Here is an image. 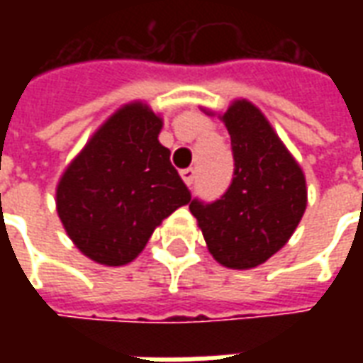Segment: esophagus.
Listing matches in <instances>:
<instances>
[{"label": "esophagus", "instance_id": "esophagus-1", "mask_svg": "<svg viewBox=\"0 0 363 363\" xmlns=\"http://www.w3.org/2000/svg\"><path fill=\"white\" fill-rule=\"evenodd\" d=\"M194 174H196V171H194V169H184V171H181L182 181H184V184H186V186H192V182H194Z\"/></svg>", "mask_w": 363, "mask_h": 363}]
</instances>
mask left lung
<instances>
[{
	"mask_svg": "<svg viewBox=\"0 0 363 363\" xmlns=\"http://www.w3.org/2000/svg\"><path fill=\"white\" fill-rule=\"evenodd\" d=\"M235 159L228 192L212 204L192 200L190 212L221 267L249 270L288 243L307 208L305 174L272 124L247 99L220 114Z\"/></svg>",
	"mask_w": 363,
	"mask_h": 363,
	"instance_id": "1",
	"label": "left lung"
}]
</instances>
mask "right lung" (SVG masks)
Returning a JSON list of instances; mask_svg holds the SVG:
<instances>
[{
	"label": "right lung",
	"instance_id": "obj_1",
	"mask_svg": "<svg viewBox=\"0 0 363 363\" xmlns=\"http://www.w3.org/2000/svg\"><path fill=\"white\" fill-rule=\"evenodd\" d=\"M163 128L142 101L104 120L56 186V210L67 237L87 259L128 264L161 221L190 202L186 184L159 143Z\"/></svg>",
	"mask_w": 363,
	"mask_h": 363
}]
</instances>
